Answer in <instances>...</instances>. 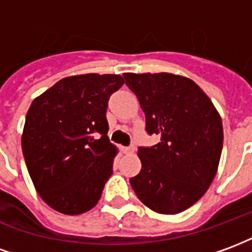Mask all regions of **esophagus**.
<instances>
[{"instance_id":"34e87169","label":"esophagus","mask_w":252,"mask_h":252,"mask_svg":"<svg viewBox=\"0 0 252 252\" xmlns=\"http://www.w3.org/2000/svg\"><path fill=\"white\" fill-rule=\"evenodd\" d=\"M123 153H124V154H133V153H135V146H128V147H123Z\"/></svg>"}]
</instances>
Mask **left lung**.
<instances>
[{"mask_svg": "<svg viewBox=\"0 0 252 252\" xmlns=\"http://www.w3.org/2000/svg\"><path fill=\"white\" fill-rule=\"evenodd\" d=\"M146 115L148 135L160 142L139 147L142 170L129 182L150 209L175 215L195 204L215 178L222 124L209 97L191 79L169 72L123 74Z\"/></svg>", "mask_w": 252, "mask_h": 252, "instance_id": "obj_1", "label": "left lung"}]
</instances>
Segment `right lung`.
<instances>
[{
  "mask_svg": "<svg viewBox=\"0 0 252 252\" xmlns=\"http://www.w3.org/2000/svg\"><path fill=\"white\" fill-rule=\"evenodd\" d=\"M123 85L116 74L74 75L31 104L21 147L31 180L52 209L72 216L98 202L117 154L106 136L108 101Z\"/></svg>",
  "mask_w": 252,
  "mask_h": 252,
  "instance_id": "add662e5",
  "label": "right lung"
}]
</instances>
